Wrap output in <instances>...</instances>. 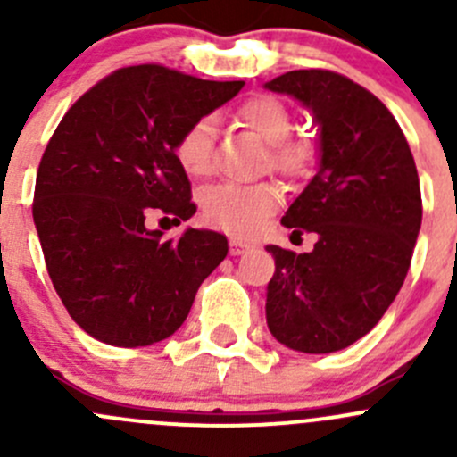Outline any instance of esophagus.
Returning a JSON list of instances; mask_svg holds the SVG:
<instances>
[{
	"label": "esophagus",
	"instance_id": "1",
	"mask_svg": "<svg viewBox=\"0 0 457 457\" xmlns=\"http://www.w3.org/2000/svg\"><path fill=\"white\" fill-rule=\"evenodd\" d=\"M252 250L250 243L241 241V238H229V254L232 256H241V254H247V252Z\"/></svg>",
	"mask_w": 457,
	"mask_h": 457
}]
</instances>
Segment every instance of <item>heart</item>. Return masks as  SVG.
<instances>
[{
  "label": "heart",
  "mask_w": 457,
  "mask_h": 457,
  "mask_svg": "<svg viewBox=\"0 0 457 457\" xmlns=\"http://www.w3.org/2000/svg\"><path fill=\"white\" fill-rule=\"evenodd\" d=\"M238 121L267 145V163L271 170L287 177H303L312 170L316 150L310 141L296 139L294 117L287 105L276 96H254L237 112ZM212 143L214 123L203 117L187 126L179 137L174 154L183 172L192 179H203L212 170ZM280 196L270 186H216L203 196V214L216 228L237 237H252L278 207Z\"/></svg>",
  "instance_id": "heart-1"
}]
</instances>
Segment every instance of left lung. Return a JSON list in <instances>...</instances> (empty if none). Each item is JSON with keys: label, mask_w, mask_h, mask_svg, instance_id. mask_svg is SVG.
Wrapping results in <instances>:
<instances>
[{"label": "left lung", "mask_w": 457, "mask_h": 457, "mask_svg": "<svg viewBox=\"0 0 457 457\" xmlns=\"http://www.w3.org/2000/svg\"><path fill=\"white\" fill-rule=\"evenodd\" d=\"M314 114L318 170L285 212L294 234L314 232L305 254L267 245L271 336L303 353L349 347L398 296L422 223L420 181L409 143L378 96L329 71H292L267 81Z\"/></svg>", "instance_id": "1"}]
</instances>
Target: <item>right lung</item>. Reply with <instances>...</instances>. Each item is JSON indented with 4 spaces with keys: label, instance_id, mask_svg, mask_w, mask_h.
Returning <instances> with one entry per match:
<instances>
[{
    "label": "right lung",
    "instance_id": "1",
    "mask_svg": "<svg viewBox=\"0 0 457 457\" xmlns=\"http://www.w3.org/2000/svg\"><path fill=\"white\" fill-rule=\"evenodd\" d=\"M245 81H203L163 66L112 72L66 112L41 156L32 219L46 267L72 320L114 347L172 336L228 238L187 228L163 238L145 219L195 216L179 137Z\"/></svg>",
    "mask_w": 457,
    "mask_h": 457
}]
</instances>
